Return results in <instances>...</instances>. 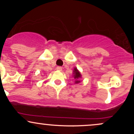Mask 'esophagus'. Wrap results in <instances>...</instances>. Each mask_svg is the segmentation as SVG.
<instances>
[{
    "label": "esophagus",
    "instance_id": "1",
    "mask_svg": "<svg viewBox=\"0 0 134 134\" xmlns=\"http://www.w3.org/2000/svg\"><path fill=\"white\" fill-rule=\"evenodd\" d=\"M57 70H58V71H62V67H60V66H58V67H57Z\"/></svg>",
    "mask_w": 134,
    "mask_h": 134
}]
</instances>
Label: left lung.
I'll return each instance as SVG.
<instances>
[{
  "label": "left lung",
  "instance_id": "obj_1",
  "mask_svg": "<svg viewBox=\"0 0 134 134\" xmlns=\"http://www.w3.org/2000/svg\"><path fill=\"white\" fill-rule=\"evenodd\" d=\"M72 77H73L75 79V80H76V81H75V83H76V84H78V83L81 82L80 79L82 77V75H81V72L79 71V70L77 69V67H74V69Z\"/></svg>",
  "mask_w": 134,
  "mask_h": 134
}]
</instances>
